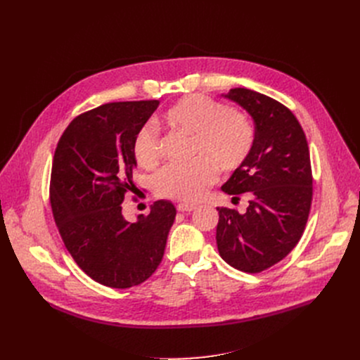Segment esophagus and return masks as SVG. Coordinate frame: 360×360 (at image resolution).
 Listing matches in <instances>:
<instances>
[{"instance_id": "esophagus-1", "label": "esophagus", "mask_w": 360, "mask_h": 360, "mask_svg": "<svg viewBox=\"0 0 360 360\" xmlns=\"http://www.w3.org/2000/svg\"><path fill=\"white\" fill-rule=\"evenodd\" d=\"M176 210L181 212V213H190V212L197 210V205H194V204H178Z\"/></svg>"}]
</instances>
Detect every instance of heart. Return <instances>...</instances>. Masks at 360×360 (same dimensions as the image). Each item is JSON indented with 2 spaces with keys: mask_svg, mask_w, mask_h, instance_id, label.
<instances>
[{
  "mask_svg": "<svg viewBox=\"0 0 360 360\" xmlns=\"http://www.w3.org/2000/svg\"><path fill=\"white\" fill-rule=\"evenodd\" d=\"M170 129L191 136V163L169 165L155 176L159 197L175 201H198L221 172H233L250 158L255 129L248 115L229 109L204 94H188L170 106L162 118ZM160 134L146 124L132 140V155L144 169H153L160 159Z\"/></svg>",
  "mask_w": 360,
  "mask_h": 360,
  "instance_id": "heart-1",
  "label": "heart"
}]
</instances>
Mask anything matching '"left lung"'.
Segmentation results:
<instances>
[{"mask_svg": "<svg viewBox=\"0 0 360 360\" xmlns=\"http://www.w3.org/2000/svg\"><path fill=\"white\" fill-rule=\"evenodd\" d=\"M223 96L252 117L255 143L221 186L233 200L243 193L251 200L243 214L217 207V250L233 269L261 273L285 258L305 231L312 202L308 141L290 109L266 94L236 87Z\"/></svg>", "mask_w": 360, "mask_h": 360, "instance_id": "obj_1", "label": "left lung"}]
</instances>
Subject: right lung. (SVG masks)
Returning <instances> with one entry per match:
<instances>
[{"instance_id":"right-lung-1","label":"right lung","mask_w":360,"mask_h":360,"mask_svg":"<svg viewBox=\"0 0 360 360\" xmlns=\"http://www.w3.org/2000/svg\"><path fill=\"white\" fill-rule=\"evenodd\" d=\"M159 101L112 102L75 117L55 148L49 197L67 251L94 281L113 289L141 285L162 262L175 205L159 200L136 223L122 201L137 190L136 132Z\"/></svg>"}]
</instances>
